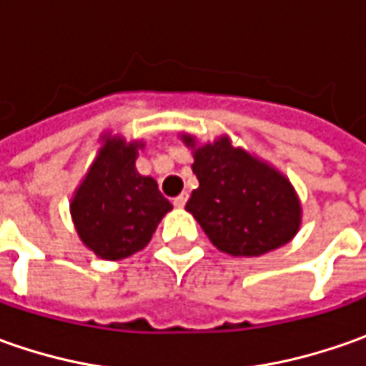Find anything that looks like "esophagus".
Returning <instances> with one entry per match:
<instances>
[{
  "label": "esophagus",
  "mask_w": 366,
  "mask_h": 366,
  "mask_svg": "<svg viewBox=\"0 0 366 366\" xmlns=\"http://www.w3.org/2000/svg\"><path fill=\"white\" fill-rule=\"evenodd\" d=\"M185 204H187V193H181V195H177L175 199H173L175 207H185Z\"/></svg>",
  "instance_id": "obj_1"
}]
</instances>
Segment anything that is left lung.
Segmentation results:
<instances>
[{"label": "left lung", "mask_w": 366, "mask_h": 366, "mask_svg": "<svg viewBox=\"0 0 366 366\" xmlns=\"http://www.w3.org/2000/svg\"><path fill=\"white\" fill-rule=\"evenodd\" d=\"M193 147V138L183 136ZM193 189L185 209L199 222L212 244L232 257H260L287 244L302 207L285 177L234 148L224 136L193 154Z\"/></svg>", "instance_id": "1"}]
</instances>
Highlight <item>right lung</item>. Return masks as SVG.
<instances>
[{
  "mask_svg": "<svg viewBox=\"0 0 366 366\" xmlns=\"http://www.w3.org/2000/svg\"><path fill=\"white\" fill-rule=\"evenodd\" d=\"M138 147V142L109 138L71 204L81 240L106 260L142 250L173 207L154 179L138 175L134 167Z\"/></svg>",
  "mask_w": 366,
  "mask_h": 366,
  "instance_id": "add662e5",
  "label": "right lung"
}]
</instances>
